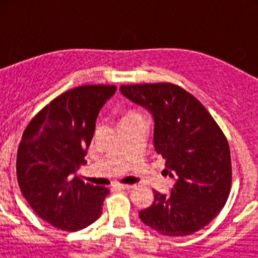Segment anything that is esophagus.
<instances>
[{
  "label": "esophagus",
  "mask_w": 258,
  "mask_h": 258,
  "mask_svg": "<svg viewBox=\"0 0 258 258\" xmlns=\"http://www.w3.org/2000/svg\"><path fill=\"white\" fill-rule=\"evenodd\" d=\"M116 187L122 188V190H131V188H134L136 186L134 184H124V183H117L116 184Z\"/></svg>",
  "instance_id": "obj_1"
}]
</instances>
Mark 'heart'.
<instances>
[{"instance_id": "1", "label": "heart", "mask_w": 258, "mask_h": 258, "mask_svg": "<svg viewBox=\"0 0 258 258\" xmlns=\"http://www.w3.org/2000/svg\"><path fill=\"white\" fill-rule=\"evenodd\" d=\"M133 116H140V113H137V112H127L126 115L122 117V120H125V118H129V117H133Z\"/></svg>"}]
</instances>
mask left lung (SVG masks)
Wrapping results in <instances>:
<instances>
[{"label":"left lung","instance_id":"obj_1","mask_svg":"<svg viewBox=\"0 0 258 258\" xmlns=\"http://www.w3.org/2000/svg\"><path fill=\"white\" fill-rule=\"evenodd\" d=\"M120 93L151 113L154 147L174 181L169 194L154 191L151 206L138 213L141 221L165 236L203 229L220 213L231 186L222 131L197 98L173 84L121 85Z\"/></svg>","mask_w":258,"mask_h":258}]
</instances>
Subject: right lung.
<instances>
[{"label": "right lung", "mask_w": 258, "mask_h": 258, "mask_svg": "<svg viewBox=\"0 0 258 258\" xmlns=\"http://www.w3.org/2000/svg\"><path fill=\"white\" fill-rule=\"evenodd\" d=\"M113 85H83L50 102L24 131L17 156V175L23 197L38 217L54 227L76 231L102 214L103 186L76 175L95 132L103 104Z\"/></svg>", "instance_id": "right-lung-1"}]
</instances>
